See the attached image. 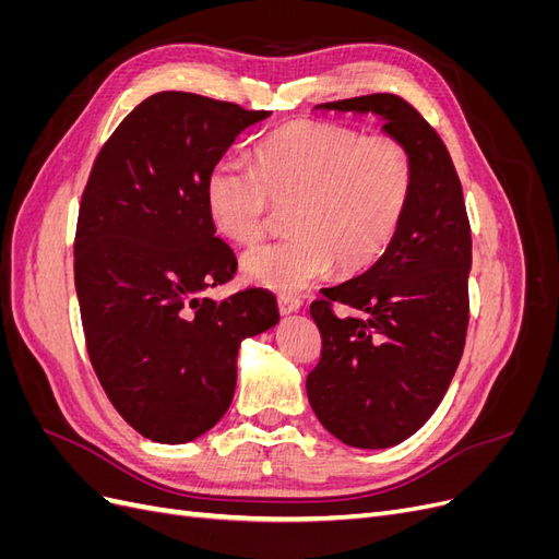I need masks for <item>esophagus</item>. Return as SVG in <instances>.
<instances>
[{"label": "esophagus", "instance_id": "obj_1", "mask_svg": "<svg viewBox=\"0 0 559 559\" xmlns=\"http://www.w3.org/2000/svg\"><path fill=\"white\" fill-rule=\"evenodd\" d=\"M277 306H280V312H282V314H292V312H298V310H300L302 300H300L298 296H294V294H280Z\"/></svg>", "mask_w": 559, "mask_h": 559}]
</instances>
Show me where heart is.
<instances>
[{
    "label": "heart",
    "mask_w": 559,
    "mask_h": 559,
    "mask_svg": "<svg viewBox=\"0 0 559 559\" xmlns=\"http://www.w3.org/2000/svg\"><path fill=\"white\" fill-rule=\"evenodd\" d=\"M413 160L396 138L300 118L253 151V167L216 163L205 181V205L216 233L251 247L286 210L284 240L242 257L253 284L280 294L306 289L333 263L361 273L392 247L413 198Z\"/></svg>",
    "instance_id": "b5f03b06"
}]
</instances>
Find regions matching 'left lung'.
<instances>
[{"mask_svg":"<svg viewBox=\"0 0 559 559\" xmlns=\"http://www.w3.org/2000/svg\"><path fill=\"white\" fill-rule=\"evenodd\" d=\"M317 109L376 114L413 160L411 207L392 247L310 306L321 333V359L306 382L317 419L345 445L392 448L433 415L464 352L471 226L462 181L438 132L399 95ZM337 301L350 312L335 313Z\"/></svg>","mask_w":559,"mask_h":559,"instance_id":"1","label":"left lung"}]
</instances>
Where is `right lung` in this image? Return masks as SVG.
Listing matches in <instances>:
<instances>
[{
  "mask_svg": "<svg viewBox=\"0 0 559 559\" xmlns=\"http://www.w3.org/2000/svg\"><path fill=\"white\" fill-rule=\"evenodd\" d=\"M267 116L156 93L99 148L83 189L74 284L88 357L114 408L156 443L210 431L233 401L240 343L280 321L265 289L202 298L238 270L212 226L207 175Z\"/></svg>",
  "mask_w": 559,
  "mask_h": 559,
  "instance_id": "1",
  "label": "right lung"
}]
</instances>
